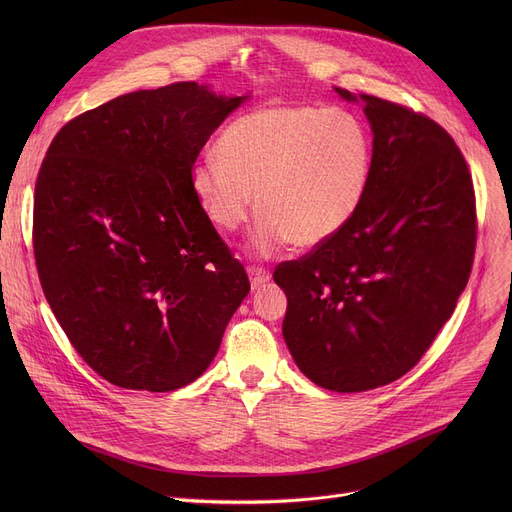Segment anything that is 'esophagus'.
<instances>
[{"mask_svg":"<svg viewBox=\"0 0 512 512\" xmlns=\"http://www.w3.org/2000/svg\"><path fill=\"white\" fill-rule=\"evenodd\" d=\"M247 272H249V278H251V286H253V288H259L261 284H265L267 280L272 278L270 272H267L265 267H259V265H249Z\"/></svg>","mask_w":512,"mask_h":512,"instance_id":"34e87169","label":"esophagus"}]
</instances>
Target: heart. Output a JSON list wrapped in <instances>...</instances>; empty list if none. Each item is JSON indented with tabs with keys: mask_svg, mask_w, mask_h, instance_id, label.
<instances>
[{
	"mask_svg": "<svg viewBox=\"0 0 512 512\" xmlns=\"http://www.w3.org/2000/svg\"><path fill=\"white\" fill-rule=\"evenodd\" d=\"M218 155L191 168V188L207 218L234 232L261 213L251 249L270 255L292 242L326 245L359 211L373 170L367 122L344 107L270 103L234 118Z\"/></svg>",
	"mask_w": 512,
	"mask_h": 512,
	"instance_id": "heart-1",
	"label": "heart"
}]
</instances>
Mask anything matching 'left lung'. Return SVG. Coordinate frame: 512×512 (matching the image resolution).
Segmentation results:
<instances>
[{
	"label": "left lung",
	"instance_id": "obj_1",
	"mask_svg": "<svg viewBox=\"0 0 512 512\" xmlns=\"http://www.w3.org/2000/svg\"><path fill=\"white\" fill-rule=\"evenodd\" d=\"M361 99L373 170L359 211L274 272L288 351L334 392L386 386L419 363L467 286L477 240L473 178L450 134L407 105Z\"/></svg>",
	"mask_w": 512,
	"mask_h": 512
}]
</instances>
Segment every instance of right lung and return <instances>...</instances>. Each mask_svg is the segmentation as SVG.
<instances>
[{
    "label": "right lung",
    "instance_id": "right-lung-1",
    "mask_svg": "<svg viewBox=\"0 0 512 512\" xmlns=\"http://www.w3.org/2000/svg\"><path fill=\"white\" fill-rule=\"evenodd\" d=\"M242 99L195 80L134 91L72 118L45 153L39 280L74 351L114 386L195 382L251 290L191 188L201 149Z\"/></svg>",
    "mask_w": 512,
    "mask_h": 512
}]
</instances>
